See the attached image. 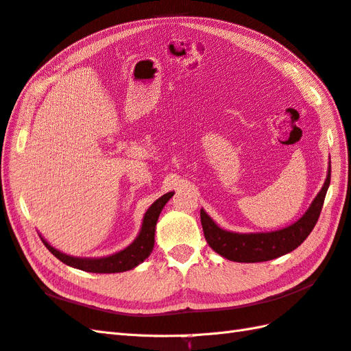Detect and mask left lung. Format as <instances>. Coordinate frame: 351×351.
<instances>
[{
	"label": "left lung",
	"instance_id": "obj_1",
	"mask_svg": "<svg viewBox=\"0 0 351 351\" xmlns=\"http://www.w3.org/2000/svg\"><path fill=\"white\" fill-rule=\"evenodd\" d=\"M329 185L330 166L323 189L312 200L309 210L303 214V217L291 226L274 230V232H229V230L219 228L210 215L200 210V221H202L205 240L214 252L229 261H235V263H264V261L287 255L299 247L317 225Z\"/></svg>",
	"mask_w": 351,
	"mask_h": 351
}]
</instances>
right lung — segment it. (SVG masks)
Here are the masks:
<instances>
[{
    "mask_svg": "<svg viewBox=\"0 0 351 351\" xmlns=\"http://www.w3.org/2000/svg\"><path fill=\"white\" fill-rule=\"evenodd\" d=\"M173 196V193H167V195L161 196L156 199L155 202L149 206L143 217V225H141L140 234L137 235L136 240H134L128 247L114 253V255H110L106 258H75L64 255V253L58 252L57 249L52 247L51 244L43 240V244L47 245V249L54 255L57 259H60L63 264L71 265L73 268H78V270L83 271H90V273H121V271H128L131 268L137 267L140 263L151 255L155 243V226L156 220L160 217V213L169 202V199Z\"/></svg>",
    "mask_w": 351,
    "mask_h": 351,
    "instance_id": "obj_1",
    "label": "right lung"
}]
</instances>
